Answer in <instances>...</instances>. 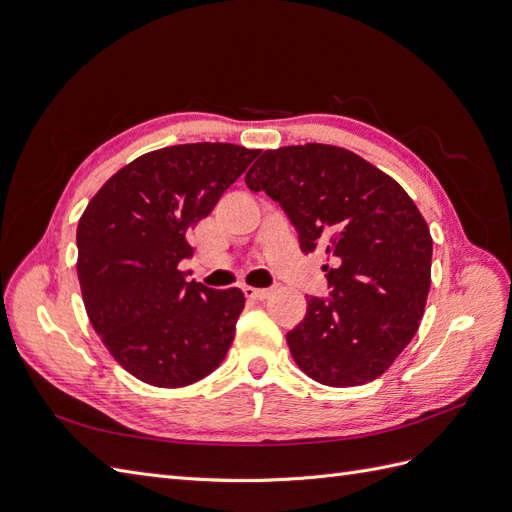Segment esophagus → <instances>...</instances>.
Returning <instances> with one entry per match:
<instances>
[{
    "label": "esophagus",
    "instance_id": "34e87169",
    "mask_svg": "<svg viewBox=\"0 0 512 512\" xmlns=\"http://www.w3.org/2000/svg\"><path fill=\"white\" fill-rule=\"evenodd\" d=\"M243 292H245V297L252 301H265L271 294V290H267V288H252V286H245Z\"/></svg>",
    "mask_w": 512,
    "mask_h": 512
}]
</instances>
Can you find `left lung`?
<instances>
[{
	"mask_svg": "<svg viewBox=\"0 0 512 512\" xmlns=\"http://www.w3.org/2000/svg\"><path fill=\"white\" fill-rule=\"evenodd\" d=\"M245 183L282 205L303 254L331 260V297H309L286 335L294 363L327 386L382 376L418 331L431 286L433 241L414 200L361 156L320 143L262 151Z\"/></svg>",
	"mask_w": 512,
	"mask_h": 512,
	"instance_id": "left-lung-1",
	"label": "left lung"
}]
</instances>
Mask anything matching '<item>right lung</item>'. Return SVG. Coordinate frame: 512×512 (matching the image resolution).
I'll use <instances>...</instances> for the list:
<instances>
[{
  "mask_svg": "<svg viewBox=\"0 0 512 512\" xmlns=\"http://www.w3.org/2000/svg\"><path fill=\"white\" fill-rule=\"evenodd\" d=\"M258 156L230 143L149 151L108 179L76 228L91 327L134 378L179 389L209 376L235 339L245 297L185 282V239Z\"/></svg>",
  "mask_w": 512,
  "mask_h": 512,
  "instance_id": "right-lung-1",
  "label": "right lung"
}]
</instances>
